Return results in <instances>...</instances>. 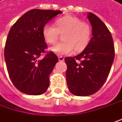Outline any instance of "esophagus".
<instances>
[{
	"instance_id": "obj_1",
	"label": "esophagus",
	"mask_w": 122,
	"mask_h": 122,
	"mask_svg": "<svg viewBox=\"0 0 122 122\" xmlns=\"http://www.w3.org/2000/svg\"><path fill=\"white\" fill-rule=\"evenodd\" d=\"M64 57H62V56H59V61H64Z\"/></svg>"
}]
</instances>
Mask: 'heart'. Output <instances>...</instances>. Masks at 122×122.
I'll list each match as a JSON object with an SVG mask.
<instances>
[{
  "mask_svg": "<svg viewBox=\"0 0 122 122\" xmlns=\"http://www.w3.org/2000/svg\"><path fill=\"white\" fill-rule=\"evenodd\" d=\"M56 27L46 24L43 28V35L48 43H54L59 34L62 33L63 41L51 47V51L57 55H67L75 49L76 52L83 51L89 43L92 29L87 23L81 22L77 17L65 16L55 20Z\"/></svg>",
  "mask_w": 122,
  "mask_h": 122,
  "instance_id": "b5f03b06",
  "label": "heart"
}]
</instances>
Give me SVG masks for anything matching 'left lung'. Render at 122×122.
<instances>
[{"label":"left lung","instance_id":"1","mask_svg":"<svg viewBox=\"0 0 122 122\" xmlns=\"http://www.w3.org/2000/svg\"><path fill=\"white\" fill-rule=\"evenodd\" d=\"M87 18L92 26L89 43L79 55L65 58L68 88L77 96L92 95L102 87L115 55L112 36L106 25L92 12Z\"/></svg>","mask_w":122,"mask_h":122}]
</instances>
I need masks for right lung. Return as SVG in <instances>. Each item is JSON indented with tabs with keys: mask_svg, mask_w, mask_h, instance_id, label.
<instances>
[{
	"mask_svg": "<svg viewBox=\"0 0 122 122\" xmlns=\"http://www.w3.org/2000/svg\"><path fill=\"white\" fill-rule=\"evenodd\" d=\"M60 13V10L32 9L9 31L5 47L6 68L13 85L23 93L41 95L49 86V75L58 57L50 51L40 58L47 48L43 28Z\"/></svg>",
	"mask_w": 122,
	"mask_h": 122,
	"instance_id": "add662e5",
	"label": "right lung"
}]
</instances>
